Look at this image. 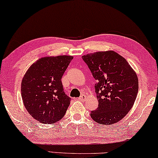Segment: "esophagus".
Masks as SVG:
<instances>
[{
	"label": "esophagus",
	"mask_w": 158,
	"mask_h": 158,
	"mask_svg": "<svg viewBox=\"0 0 158 158\" xmlns=\"http://www.w3.org/2000/svg\"><path fill=\"white\" fill-rule=\"evenodd\" d=\"M85 99H86V96L83 95H83H81V97H79V99L81 100V101H84V100H85Z\"/></svg>",
	"instance_id": "esophagus-1"
}]
</instances>
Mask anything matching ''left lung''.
Masks as SVG:
<instances>
[{"instance_id": "1", "label": "left lung", "mask_w": 158, "mask_h": 158, "mask_svg": "<svg viewBox=\"0 0 158 158\" xmlns=\"http://www.w3.org/2000/svg\"><path fill=\"white\" fill-rule=\"evenodd\" d=\"M97 81L95 92L99 106L91 112L102 125L119 122L131 109L136 99L139 81L126 59L113 51L98 52L82 56Z\"/></svg>"}]
</instances>
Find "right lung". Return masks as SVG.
<instances>
[{
    "mask_svg": "<svg viewBox=\"0 0 158 158\" xmlns=\"http://www.w3.org/2000/svg\"><path fill=\"white\" fill-rule=\"evenodd\" d=\"M72 56H46L33 63L22 79V98L28 113L44 124L60 120L71 99L65 94L61 77Z\"/></svg>",
    "mask_w": 158,
    "mask_h": 158,
    "instance_id": "obj_1",
    "label": "right lung"
}]
</instances>
